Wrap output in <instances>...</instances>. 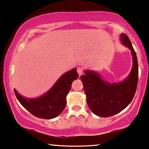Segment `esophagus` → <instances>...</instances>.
<instances>
[{"label": "esophagus", "mask_w": 149, "mask_h": 149, "mask_svg": "<svg viewBox=\"0 0 149 149\" xmlns=\"http://www.w3.org/2000/svg\"><path fill=\"white\" fill-rule=\"evenodd\" d=\"M77 72H78V74H79V76H81L83 73V69L81 67H78L77 68Z\"/></svg>", "instance_id": "34e87169"}]
</instances>
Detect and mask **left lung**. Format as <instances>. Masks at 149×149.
<instances>
[{
	"mask_svg": "<svg viewBox=\"0 0 149 149\" xmlns=\"http://www.w3.org/2000/svg\"><path fill=\"white\" fill-rule=\"evenodd\" d=\"M120 40L132 55L133 65L128 76L123 81L111 83L104 80L97 72L84 70L81 76L88 105L95 115L109 117L118 114L131 103L138 82V62L136 53L126 34H120Z\"/></svg>",
	"mask_w": 149,
	"mask_h": 149,
	"instance_id": "8db88e82",
	"label": "left lung"
}]
</instances>
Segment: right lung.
<instances>
[{"label": "right lung", "mask_w": 149, "mask_h": 149, "mask_svg": "<svg viewBox=\"0 0 149 149\" xmlns=\"http://www.w3.org/2000/svg\"><path fill=\"white\" fill-rule=\"evenodd\" d=\"M79 74L77 69H72L64 73L48 92L35 98H26L14 89L15 95L23 107L36 117L52 119L59 116L67 103L66 97L74 80Z\"/></svg>", "instance_id": "add662e5"}]
</instances>
